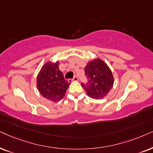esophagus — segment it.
<instances>
[{
  "label": "esophagus",
  "instance_id": "obj_1",
  "mask_svg": "<svg viewBox=\"0 0 153 153\" xmlns=\"http://www.w3.org/2000/svg\"><path fill=\"white\" fill-rule=\"evenodd\" d=\"M78 78L75 76L73 79H70V80H68V82H73V81H78Z\"/></svg>",
  "mask_w": 153,
  "mask_h": 153
}]
</instances>
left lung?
I'll return each mask as SVG.
<instances>
[{"instance_id": "1", "label": "left lung", "mask_w": 153, "mask_h": 153, "mask_svg": "<svg viewBox=\"0 0 153 153\" xmlns=\"http://www.w3.org/2000/svg\"><path fill=\"white\" fill-rule=\"evenodd\" d=\"M88 82L81 84L91 99H102L113 88L114 77L109 66L99 58L88 62L85 68Z\"/></svg>"}]
</instances>
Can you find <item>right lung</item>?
<instances>
[{"instance_id":"right-lung-1","label":"right lung","mask_w":153,"mask_h":153,"mask_svg":"<svg viewBox=\"0 0 153 153\" xmlns=\"http://www.w3.org/2000/svg\"><path fill=\"white\" fill-rule=\"evenodd\" d=\"M59 66V61L54 63L46 62L40 70L36 80L39 93L52 102H57L62 99L70 85L64 79Z\"/></svg>"}]
</instances>
